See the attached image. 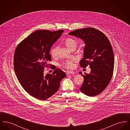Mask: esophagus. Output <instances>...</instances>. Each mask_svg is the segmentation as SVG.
Returning a JSON list of instances; mask_svg holds the SVG:
<instances>
[{"instance_id": "34e87169", "label": "esophagus", "mask_w": 130, "mask_h": 130, "mask_svg": "<svg viewBox=\"0 0 130 130\" xmlns=\"http://www.w3.org/2000/svg\"><path fill=\"white\" fill-rule=\"evenodd\" d=\"M66 74L67 75H69V74H75V73L73 72V71H67Z\"/></svg>"}]
</instances>
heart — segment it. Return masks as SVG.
I'll return each instance as SVG.
<instances>
[{
	"label": "heart",
	"instance_id": "heart-1",
	"mask_svg": "<svg viewBox=\"0 0 130 130\" xmlns=\"http://www.w3.org/2000/svg\"><path fill=\"white\" fill-rule=\"evenodd\" d=\"M64 43L66 46V47L71 50L75 49L77 46V42L74 38L68 37L64 39ZM59 48L58 46L53 47L51 50V54L53 57L56 58L58 56ZM75 60L74 58L66 60L62 62L61 65L65 68L67 69H72L73 68L74 65V62Z\"/></svg>",
	"mask_w": 130,
	"mask_h": 130
}]
</instances>
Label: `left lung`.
Returning <instances> with one entry per match:
<instances>
[{
    "label": "left lung",
    "mask_w": 130,
    "mask_h": 130,
    "mask_svg": "<svg viewBox=\"0 0 130 130\" xmlns=\"http://www.w3.org/2000/svg\"><path fill=\"white\" fill-rule=\"evenodd\" d=\"M69 35L79 37L86 44L83 58L80 61L82 68L90 65V74H82L84 81L81 91L89 96L102 93L109 84L113 74L114 55L109 39L101 31L92 27L76 29Z\"/></svg>",
    "instance_id": "obj_1"
}]
</instances>
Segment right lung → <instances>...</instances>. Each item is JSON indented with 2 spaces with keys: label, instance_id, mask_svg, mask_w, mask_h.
Segmentation results:
<instances>
[{
  "label": "right lung",
  "instance_id": "add662e5",
  "mask_svg": "<svg viewBox=\"0 0 130 130\" xmlns=\"http://www.w3.org/2000/svg\"><path fill=\"white\" fill-rule=\"evenodd\" d=\"M63 31H35L19 43L15 50V74L23 89L37 99L44 100L54 94L60 81L66 76L61 69L56 68H53L55 71L52 74L44 75V68L51 60L50 49Z\"/></svg>",
  "mask_w": 130,
  "mask_h": 130
}]
</instances>
